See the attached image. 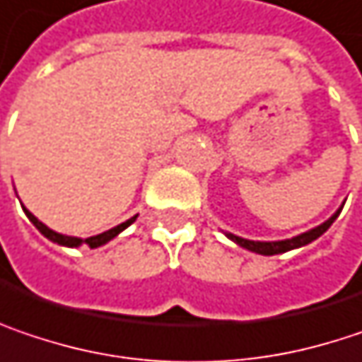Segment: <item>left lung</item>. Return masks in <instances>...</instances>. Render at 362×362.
Returning <instances> with one entry per match:
<instances>
[{
	"instance_id": "left-lung-1",
	"label": "left lung",
	"mask_w": 362,
	"mask_h": 362,
	"mask_svg": "<svg viewBox=\"0 0 362 362\" xmlns=\"http://www.w3.org/2000/svg\"><path fill=\"white\" fill-rule=\"evenodd\" d=\"M344 205H340V209L332 215L329 219H325L323 223L315 226L311 230L298 234V236H292V238H286V240H248L243 236H236V234H230V232H223L232 243H236L238 247L247 248L250 252H257V255H265V257H272V255H281V252H288V250H294V248L307 247L311 245L313 240H317L323 232H327V228L336 221V217L340 215Z\"/></svg>"
}]
</instances>
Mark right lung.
Returning <instances> with one entry per match:
<instances>
[{
  "mask_svg": "<svg viewBox=\"0 0 362 362\" xmlns=\"http://www.w3.org/2000/svg\"><path fill=\"white\" fill-rule=\"evenodd\" d=\"M22 209H24V214L26 217L33 221V226L45 236V238H49L51 243H55V245H59V247H70V248H78L83 247V245H88L90 248H97V247H103V245H107L110 240H114L115 236L119 234V232H124L134 219H136V215L134 217H130V219H126L124 223H119V226H115L112 230H107V232H101V234H97V236H90V238H78V236H66V234H59V232H55V230H51L47 228L43 221H39L35 215L30 214L24 205H22Z\"/></svg>",
  "mask_w": 362,
  "mask_h": 362,
  "instance_id": "add662e5",
  "label": "right lung"
}]
</instances>
